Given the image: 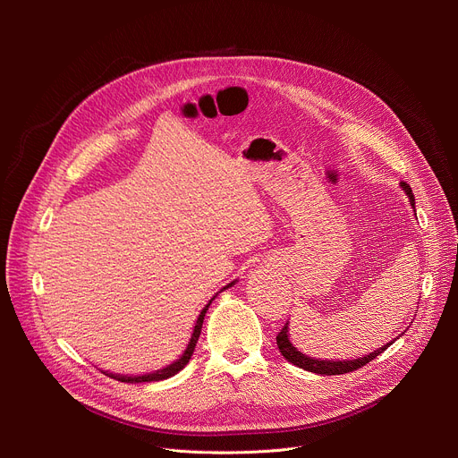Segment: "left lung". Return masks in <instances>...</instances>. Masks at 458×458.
<instances>
[{"mask_svg":"<svg viewBox=\"0 0 458 458\" xmlns=\"http://www.w3.org/2000/svg\"><path fill=\"white\" fill-rule=\"evenodd\" d=\"M401 187H403V191L406 192L408 200H411L412 209L416 211V200H414L411 185L401 182ZM287 325H290V321H287V323L284 325L282 332H278V335H276L278 351L282 352V356H284L290 364H293V366H297V368H301V369L311 371V373H318V375H344V373H351V371H354V369H358V368L366 366L368 362H371L373 358H377L380 352L386 351L395 340H399V338H395L394 342L378 347L377 351H373V352H369V354H366V356L354 358V360H321V358H311V356L302 354V352L290 342V327H287Z\"/></svg>","mask_w":458,"mask_h":458,"instance_id":"8db88e82","label":"left lung"}]
</instances>
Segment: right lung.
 Here are the masks:
<instances>
[{"label": "right lung", "instance_id": "1", "mask_svg": "<svg viewBox=\"0 0 458 458\" xmlns=\"http://www.w3.org/2000/svg\"><path fill=\"white\" fill-rule=\"evenodd\" d=\"M237 280H233V282H230L228 285H225L221 292H225V290H228V287H232L233 284H235ZM219 292V293H221ZM216 295H213V299H215ZM213 299H209V302L202 308V311L199 314V318H197V323H195V327H192V334H191V340L187 342V347H185V351L180 354V358L176 360V362H173V364H168V366H165L163 369H157V371H152V373H142V375H118V373H109V371H104L106 375H109L111 378H116V380H120V382H130V384H137V382H157V380H165V378H168V377H173V375H176L178 371H182L187 364H189V360H191V356H192V352H195V347H197V342H199V335H200V330H202V323H204V316H206V311H208V308H209V304L213 302Z\"/></svg>", "mask_w": 458, "mask_h": 458}]
</instances>
